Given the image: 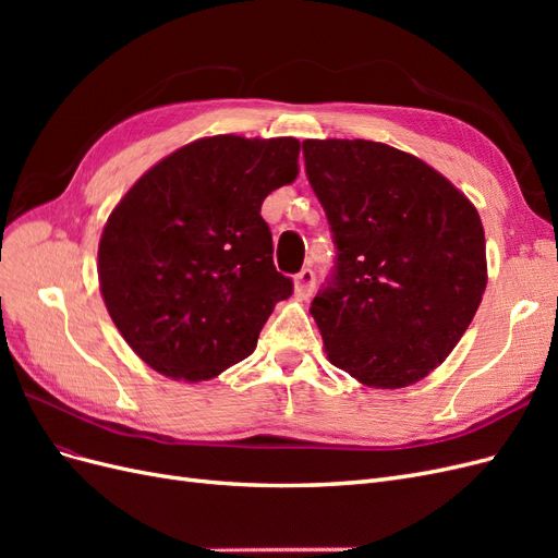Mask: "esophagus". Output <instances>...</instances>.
<instances>
[{
    "instance_id": "34e87169",
    "label": "esophagus",
    "mask_w": 558,
    "mask_h": 558,
    "mask_svg": "<svg viewBox=\"0 0 558 558\" xmlns=\"http://www.w3.org/2000/svg\"><path fill=\"white\" fill-rule=\"evenodd\" d=\"M314 286H316L314 269L302 267L300 272L295 275V295L298 298H310L314 293Z\"/></svg>"
}]
</instances>
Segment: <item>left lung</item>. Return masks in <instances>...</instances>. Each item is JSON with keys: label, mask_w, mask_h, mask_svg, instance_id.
I'll use <instances>...</instances> for the list:
<instances>
[{"label": "left lung", "mask_w": 558, "mask_h": 558, "mask_svg": "<svg viewBox=\"0 0 558 558\" xmlns=\"http://www.w3.org/2000/svg\"><path fill=\"white\" fill-rule=\"evenodd\" d=\"M332 232V272L312 300L328 359L365 386L424 379L459 344L486 289L477 209L404 150L302 142Z\"/></svg>", "instance_id": "left-lung-1"}]
</instances>
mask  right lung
<instances>
[{
  "label": "right lung",
  "mask_w": 558,
  "mask_h": 558,
  "mask_svg": "<svg viewBox=\"0 0 558 558\" xmlns=\"http://www.w3.org/2000/svg\"><path fill=\"white\" fill-rule=\"evenodd\" d=\"M300 142L197 140L118 202L99 240V289L137 356L199 381L256 349L275 305L293 295L277 272L263 199L298 177Z\"/></svg>",
  "instance_id": "1"
}]
</instances>
